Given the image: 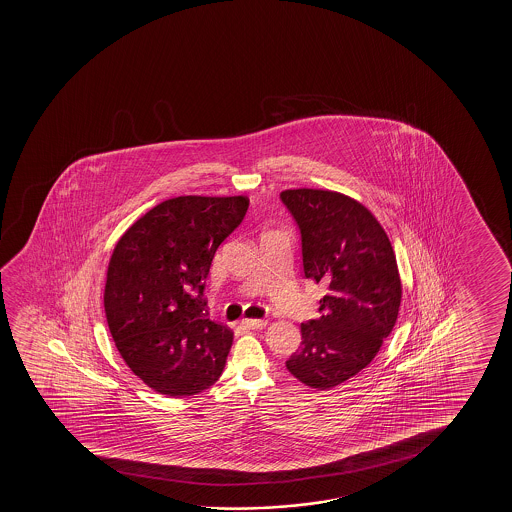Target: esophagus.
<instances>
[{"label":"esophagus","instance_id":"34e87169","mask_svg":"<svg viewBox=\"0 0 512 512\" xmlns=\"http://www.w3.org/2000/svg\"><path fill=\"white\" fill-rule=\"evenodd\" d=\"M243 325L248 329H264L267 325V320H243Z\"/></svg>","mask_w":512,"mask_h":512}]
</instances>
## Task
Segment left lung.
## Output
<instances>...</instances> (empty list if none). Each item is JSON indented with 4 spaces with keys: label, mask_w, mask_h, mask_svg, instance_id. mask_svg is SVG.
Instances as JSON below:
<instances>
[{
    "label": "left lung",
    "mask_w": 512,
    "mask_h": 512,
    "mask_svg": "<svg viewBox=\"0 0 512 512\" xmlns=\"http://www.w3.org/2000/svg\"><path fill=\"white\" fill-rule=\"evenodd\" d=\"M301 234L302 274L322 283L320 318L301 325V348L288 372L304 385L327 390L371 364L399 315L397 260L371 211L330 190L280 194Z\"/></svg>",
    "instance_id": "left-lung-1"
}]
</instances>
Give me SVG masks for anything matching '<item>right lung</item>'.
<instances>
[{
	"mask_svg": "<svg viewBox=\"0 0 512 512\" xmlns=\"http://www.w3.org/2000/svg\"><path fill=\"white\" fill-rule=\"evenodd\" d=\"M246 210L243 196L175 197L134 222L115 245L106 322L129 369L157 393L196 395L224 371L232 332L206 318L204 283L218 246Z\"/></svg>",
	"mask_w": 512,
	"mask_h": 512,
	"instance_id": "right-lung-1",
	"label": "right lung"
}]
</instances>
